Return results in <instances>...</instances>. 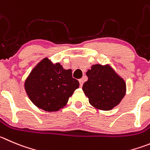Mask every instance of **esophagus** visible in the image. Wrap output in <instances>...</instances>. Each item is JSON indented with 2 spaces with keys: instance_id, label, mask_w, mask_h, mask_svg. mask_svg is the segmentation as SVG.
<instances>
[{
  "instance_id": "34e87169",
  "label": "esophagus",
  "mask_w": 150,
  "mask_h": 150,
  "mask_svg": "<svg viewBox=\"0 0 150 150\" xmlns=\"http://www.w3.org/2000/svg\"><path fill=\"white\" fill-rule=\"evenodd\" d=\"M79 83H80V86H81V87H82V86H83V79H80L79 80Z\"/></svg>"
}]
</instances>
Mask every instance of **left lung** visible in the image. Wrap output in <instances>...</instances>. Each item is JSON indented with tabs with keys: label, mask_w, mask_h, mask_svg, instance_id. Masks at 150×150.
<instances>
[{
	"label": "left lung",
	"mask_w": 150,
	"mask_h": 150,
	"mask_svg": "<svg viewBox=\"0 0 150 150\" xmlns=\"http://www.w3.org/2000/svg\"><path fill=\"white\" fill-rule=\"evenodd\" d=\"M86 75L88 81L82 89L96 108L112 110L125 96L126 83L109 66L93 65Z\"/></svg>",
	"instance_id": "left-lung-1"
}]
</instances>
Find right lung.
<instances>
[{
    "instance_id": "right-lung-1",
    "label": "right lung",
    "mask_w": 150,
    "mask_h": 150,
    "mask_svg": "<svg viewBox=\"0 0 150 150\" xmlns=\"http://www.w3.org/2000/svg\"><path fill=\"white\" fill-rule=\"evenodd\" d=\"M78 86L79 82L72 78L71 69H64L60 64L54 65L47 58L33 69L25 81L32 102L48 112L58 111L65 106Z\"/></svg>"
}]
</instances>
